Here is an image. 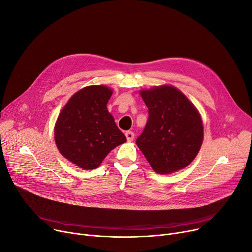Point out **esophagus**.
<instances>
[{"label": "esophagus", "instance_id": "esophagus-1", "mask_svg": "<svg viewBox=\"0 0 252 252\" xmlns=\"http://www.w3.org/2000/svg\"><path fill=\"white\" fill-rule=\"evenodd\" d=\"M125 135H126V138L128 141H132L134 139V133L132 131H127L125 133Z\"/></svg>", "mask_w": 252, "mask_h": 252}]
</instances>
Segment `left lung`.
<instances>
[{"mask_svg": "<svg viewBox=\"0 0 252 252\" xmlns=\"http://www.w3.org/2000/svg\"><path fill=\"white\" fill-rule=\"evenodd\" d=\"M148 120L136 144L153 170L166 175L189 165L201 148V116L178 89L171 86L142 90Z\"/></svg>", "mask_w": 252, "mask_h": 252, "instance_id": "1", "label": "left lung"}]
</instances>
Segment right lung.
I'll use <instances>...</instances> for the list:
<instances>
[{
    "instance_id": "1",
    "label": "right lung",
    "mask_w": 252,
    "mask_h": 252,
    "mask_svg": "<svg viewBox=\"0 0 252 252\" xmlns=\"http://www.w3.org/2000/svg\"><path fill=\"white\" fill-rule=\"evenodd\" d=\"M112 94L106 86L86 87L71 96L57 118L56 146L76 166L96 168L112 149L126 142L107 109Z\"/></svg>"
}]
</instances>
